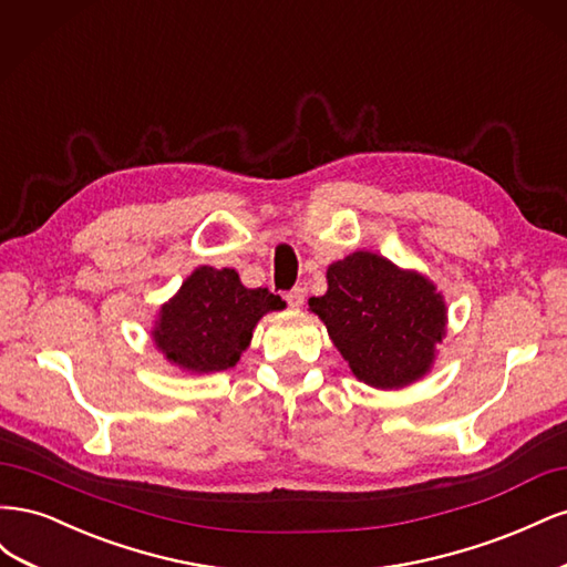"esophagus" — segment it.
<instances>
[{
    "label": "esophagus",
    "instance_id": "esophagus-1",
    "mask_svg": "<svg viewBox=\"0 0 567 567\" xmlns=\"http://www.w3.org/2000/svg\"><path fill=\"white\" fill-rule=\"evenodd\" d=\"M286 302L293 307V310H298V307H302V302H305V288H300V286H296L293 290H288L286 293Z\"/></svg>",
    "mask_w": 567,
    "mask_h": 567
}]
</instances>
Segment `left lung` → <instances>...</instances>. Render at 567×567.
Instances as JSON below:
<instances>
[{"label": "left lung", "instance_id": "1", "mask_svg": "<svg viewBox=\"0 0 567 567\" xmlns=\"http://www.w3.org/2000/svg\"><path fill=\"white\" fill-rule=\"evenodd\" d=\"M326 281L329 290L310 298V310L359 381L392 390L431 371L447 331V305L431 279L357 250L333 262Z\"/></svg>", "mask_w": 567, "mask_h": 567}]
</instances>
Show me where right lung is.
<instances>
[{
  "label": "right lung",
  "mask_w": 567,
  "mask_h": 567,
  "mask_svg": "<svg viewBox=\"0 0 567 567\" xmlns=\"http://www.w3.org/2000/svg\"><path fill=\"white\" fill-rule=\"evenodd\" d=\"M284 307L267 288H246L234 269L203 265L161 307L151 336L169 364L192 373L225 371L250 346L257 321Z\"/></svg>",
  "instance_id": "1"
}]
</instances>
